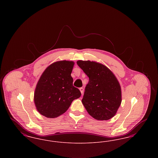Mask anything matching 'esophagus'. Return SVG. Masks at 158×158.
Here are the masks:
<instances>
[{
    "instance_id": "1",
    "label": "esophagus",
    "mask_w": 158,
    "mask_h": 158,
    "mask_svg": "<svg viewBox=\"0 0 158 158\" xmlns=\"http://www.w3.org/2000/svg\"><path fill=\"white\" fill-rule=\"evenodd\" d=\"M79 90H80V91H81V94H83V90H84V89L82 87V88H79Z\"/></svg>"
}]
</instances>
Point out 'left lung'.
I'll return each instance as SVG.
<instances>
[{
  "label": "left lung",
  "mask_w": 158,
  "mask_h": 158,
  "mask_svg": "<svg viewBox=\"0 0 158 158\" xmlns=\"http://www.w3.org/2000/svg\"><path fill=\"white\" fill-rule=\"evenodd\" d=\"M77 64L89 77L82 99L86 111L98 120L111 118L121 102L120 85L117 78L102 64L89 60H79Z\"/></svg>",
  "instance_id": "obj_1"
}]
</instances>
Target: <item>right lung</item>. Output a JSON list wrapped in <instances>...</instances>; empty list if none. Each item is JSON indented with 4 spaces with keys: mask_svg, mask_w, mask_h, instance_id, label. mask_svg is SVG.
<instances>
[{
    "mask_svg": "<svg viewBox=\"0 0 158 158\" xmlns=\"http://www.w3.org/2000/svg\"><path fill=\"white\" fill-rule=\"evenodd\" d=\"M74 62L59 61L47 68L38 82L34 103L41 115L54 118L65 113L81 93L73 86L71 76Z\"/></svg>",
    "mask_w": 158,
    "mask_h": 158,
    "instance_id": "obj_1",
    "label": "right lung"
}]
</instances>
